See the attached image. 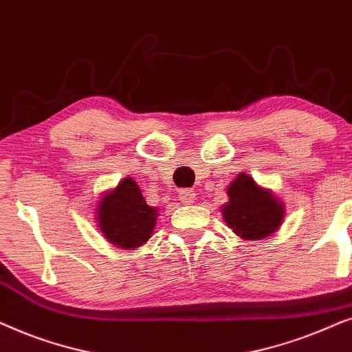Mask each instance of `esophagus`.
Segmentation results:
<instances>
[{
  "mask_svg": "<svg viewBox=\"0 0 352 352\" xmlns=\"http://www.w3.org/2000/svg\"><path fill=\"white\" fill-rule=\"evenodd\" d=\"M179 199L184 204H193L196 201V193H195V191L188 190V188H184V190L179 191Z\"/></svg>",
  "mask_w": 352,
  "mask_h": 352,
  "instance_id": "1",
  "label": "esophagus"
}]
</instances>
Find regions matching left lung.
I'll return each instance as SVG.
<instances>
[{"label":"left lung","mask_w":352,"mask_h":352,"mask_svg":"<svg viewBox=\"0 0 352 352\" xmlns=\"http://www.w3.org/2000/svg\"><path fill=\"white\" fill-rule=\"evenodd\" d=\"M223 220L243 240H262L280 228L285 206L270 190L262 188L248 173H240L227 188Z\"/></svg>","instance_id":"8db88e82"}]
</instances>
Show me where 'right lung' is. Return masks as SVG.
I'll return each instance as SVG.
<instances>
[{"label": "right lung", "instance_id": "obj_1", "mask_svg": "<svg viewBox=\"0 0 352 352\" xmlns=\"http://www.w3.org/2000/svg\"><path fill=\"white\" fill-rule=\"evenodd\" d=\"M157 209L144 201L133 179H124L96 206V222L104 238L117 248L143 246L156 227Z\"/></svg>", "mask_w": 352, "mask_h": 352}]
</instances>
